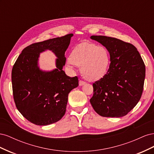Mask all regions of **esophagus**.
<instances>
[{"label":"esophagus","instance_id":"1","mask_svg":"<svg viewBox=\"0 0 154 154\" xmlns=\"http://www.w3.org/2000/svg\"><path fill=\"white\" fill-rule=\"evenodd\" d=\"M85 84V82L83 81V80H80L79 81V85L80 86H82V85H83Z\"/></svg>","mask_w":154,"mask_h":154}]
</instances>
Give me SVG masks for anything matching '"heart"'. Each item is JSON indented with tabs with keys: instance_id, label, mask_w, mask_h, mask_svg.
<instances>
[{
	"instance_id": "b5f03b06",
	"label": "heart",
	"mask_w": 154,
	"mask_h": 154,
	"mask_svg": "<svg viewBox=\"0 0 154 154\" xmlns=\"http://www.w3.org/2000/svg\"><path fill=\"white\" fill-rule=\"evenodd\" d=\"M67 64L70 68L81 66V72L86 79L97 80L103 77L108 70L110 55L103 46L84 42L74 48Z\"/></svg>"
}]
</instances>
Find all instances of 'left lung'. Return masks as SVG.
I'll use <instances>...</instances> for the list:
<instances>
[{"label": "left lung", "mask_w": 154, "mask_h": 154, "mask_svg": "<svg viewBox=\"0 0 154 154\" xmlns=\"http://www.w3.org/2000/svg\"><path fill=\"white\" fill-rule=\"evenodd\" d=\"M106 48L110 63L106 74L93 83L90 100L103 117L127 115L140 100L145 78V65L136 48L130 43L106 36H91Z\"/></svg>", "instance_id": "left-lung-1"}]
</instances>
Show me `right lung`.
I'll return each mask as SVG.
<instances>
[{
    "label": "right lung",
    "instance_id": "obj_1",
    "mask_svg": "<svg viewBox=\"0 0 154 154\" xmlns=\"http://www.w3.org/2000/svg\"><path fill=\"white\" fill-rule=\"evenodd\" d=\"M72 34L32 44L22 50L11 72L13 99L18 110L31 123L48 125L58 122L66 111L69 93L78 86L77 76L63 71ZM52 50L58 57L57 69L42 72L37 62L39 53Z\"/></svg>",
    "mask_w": 154,
    "mask_h": 154
}]
</instances>
